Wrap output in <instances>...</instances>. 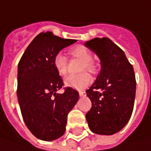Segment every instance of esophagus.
Segmentation results:
<instances>
[{"label":"esophagus","mask_w":151,"mask_h":151,"mask_svg":"<svg viewBox=\"0 0 151 151\" xmlns=\"http://www.w3.org/2000/svg\"><path fill=\"white\" fill-rule=\"evenodd\" d=\"M78 94H79L80 97H84L86 95V91H78Z\"/></svg>","instance_id":"esophagus-1"}]
</instances>
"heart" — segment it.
<instances>
[{"mask_svg":"<svg viewBox=\"0 0 151 151\" xmlns=\"http://www.w3.org/2000/svg\"><path fill=\"white\" fill-rule=\"evenodd\" d=\"M70 53L80 60H83L81 71L87 70L90 73H95L97 72V65L92 60V54L90 50L85 46L78 45L73 47ZM53 66L57 73L60 76H65L67 73V60L60 53H57L53 58ZM92 81V78L88 73L84 72L78 74H72L67 76L65 79V84L67 86L77 90H83L87 87Z\"/></svg>","mask_w":151,"mask_h":151,"instance_id":"b5f03b06","label":"heart"}]
</instances>
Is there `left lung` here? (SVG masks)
I'll return each instance as SVG.
<instances>
[{
	"label": "left lung",
	"mask_w": 151,
	"mask_h": 151,
	"mask_svg": "<svg viewBox=\"0 0 151 151\" xmlns=\"http://www.w3.org/2000/svg\"><path fill=\"white\" fill-rule=\"evenodd\" d=\"M99 58L101 70L86 91L91 108L86 117L90 130L112 135L129 122L136 96V77L124 51L109 38H95L86 43Z\"/></svg>",
	"instance_id": "8db88e82"
}]
</instances>
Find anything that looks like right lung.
<instances>
[{
    "instance_id": "right-lung-1",
    "label": "right lung",
    "mask_w": 151,
    "mask_h": 151,
    "mask_svg": "<svg viewBox=\"0 0 151 151\" xmlns=\"http://www.w3.org/2000/svg\"><path fill=\"white\" fill-rule=\"evenodd\" d=\"M76 40L40 33L26 49L18 64L17 97L23 120L37 138L52 141L64 135L67 115L78 100V92L65 87L53 66V58Z\"/></svg>"
}]
</instances>
